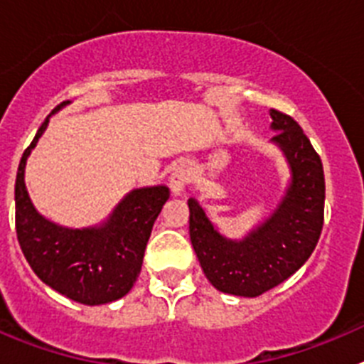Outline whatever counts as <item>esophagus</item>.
Listing matches in <instances>:
<instances>
[{
    "instance_id": "esophagus-1",
    "label": "esophagus",
    "mask_w": 364,
    "mask_h": 364,
    "mask_svg": "<svg viewBox=\"0 0 364 364\" xmlns=\"http://www.w3.org/2000/svg\"><path fill=\"white\" fill-rule=\"evenodd\" d=\"M189 180H191V167L184 162L175 164V167L171 169V175H169V188H171L173 195H176V197L182 195Z\"/></svg>"
}]
</instances>
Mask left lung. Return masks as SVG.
Wrapping results in <instances>:
<instances>
[{
  "label": "left lung",
  "instance_id": "obj_1",
  "mask_svg": "<svg viewBox=\"0 0 364 364\" xmlns=\"http://www.w3.org/2000/svg\"><path fill=\"white\" fill-rule=\"evenodd\" d=\"M272 129L290 164L291 182L277 210L260 226L231 240L222 237L195 198H189V237L205 277L217 290L257 297L294 275L317 246L324 220V173L301 125L272 109Z\"/></svg>",
  "mask_w": 364,
  "mask_h": 364
}]
</instances>
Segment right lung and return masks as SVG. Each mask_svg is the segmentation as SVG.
Returning <instances> with one entry per match:
<instances>
[{
    "mask_svg": "<svg viewBox=\"0 0 364 364\" xmlns=\"http://www.w3.org/2000/svg\"><path fill=\"white\" fill-rule=\"evenodd\" d=\"M67 104H60L50 114ZM50 114L19 160L14 189L18 242L34 273L58 294L87 306L107 304L129 294L136 282L151 230L169 198V189H133L102 226L70 230L41 217L25 188V164Z\"/></svg>",
    "mask_w": 364,
    "mask_h": 364,
    "instance_id": "add662e5",
    "label": "right lung"
}]
</instances>
